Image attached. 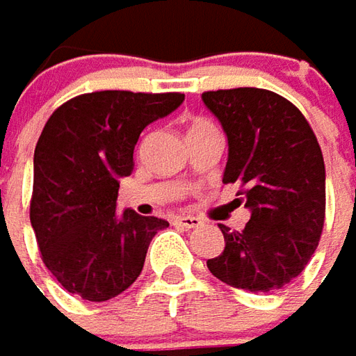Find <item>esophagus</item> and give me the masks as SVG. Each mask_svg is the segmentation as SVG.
<instances>
[{"label":"esophagus","instance_id":"34e87169","mask_svg":"<svg viewBox=\"0 0 356 356\" xmlns=\"http://www.w3.org/2000/svg\"><path fill=\"white\" fill-rule=\"evenodd\" d=\"M176 223H178V225H182L184 229H195V227H200L204 221H202L200 217H194V216H178L176 217Z\"/></svg>","mask_w":356,"mask_h":356}]
</instances>
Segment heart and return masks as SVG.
<instances>
[{
  "label": "heart",
  "mask_w": 356,
  "mask_h": 356,
  "mask_svg": "<svg viewBox=\"0 0 356 356\" xmlns=\"http://www.w3.org/2000/svg\"><path fill=\"white\" fill-rule=\"evenodd\" d=\"M204 129H213V123H211V121H207V119H204V117H195V119H192L190 127H188V133L204 131Z\"/></svg>",
  "instance_id": "b5f03b06"
}]
</instances>
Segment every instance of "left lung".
<instances>
[{
    "instance_id": "1",
    "label": "left lung",
    "mask_w": 356,
    "mask_h": 356,
    "mask_svg": "<svg viewBox=\"0 0 356 356\" xmlns=\"http://www.w3.org/2000/svg\"><path fill=\"white\" fill-rule=\"evenodd\" d=\"M227 135L225 184H241L250 211L243 231L219 225L223 252L207 261L221 282L273 292L292 282L316 252L325 221V164L302 111L261 88L204 92Z\"/></svg>"
}]
</instances>
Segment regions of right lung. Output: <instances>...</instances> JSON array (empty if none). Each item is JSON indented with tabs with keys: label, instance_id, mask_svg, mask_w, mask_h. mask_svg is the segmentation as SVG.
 I'll use <instances>...</instances> for the list:
<instances>
[{
	"label": "right lung",
	"instance_id": "obj_1",
	"mask_svg": "<svg viewBox=\"0 0 356 356\" xmlns=\"http://www.w3.org/2000/svg\"><path fill=\"white\" fill-rule=\"evenodd\" d=\"M182 102L176 92L106 90L72 97L49 117L33 161L31 225L42 262L70 294L106 302L139 278L168 221L133 209L117 216L119 178L133 172L143 129Z\"/></svg>",
	"mask_w": 356,
	"mask_h": 356
}]
</instances>
